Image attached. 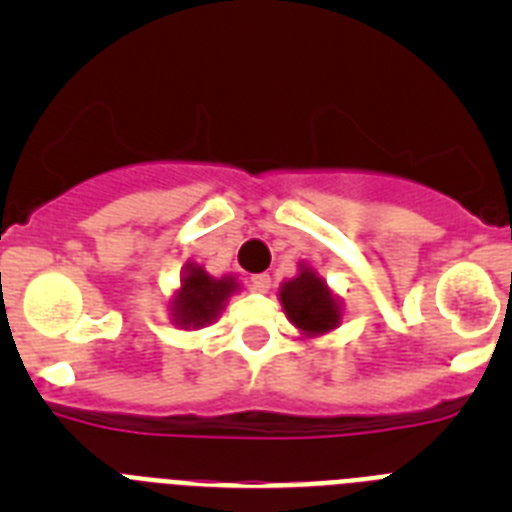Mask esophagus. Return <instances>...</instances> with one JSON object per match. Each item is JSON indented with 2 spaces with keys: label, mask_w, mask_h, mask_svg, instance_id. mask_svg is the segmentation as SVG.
Returning <instances> with one entry per match:
<instances>
[{
  "label": "esophagus",
  "mask_w": 512,
  "mask_h": 512,
  "mask_svg": "<svg viewBox=\"0 0 512 512\" xmlns=\"http://www.w3.org/2000/svg\"><path fill=\"white\" fill-rule=\"evenodd\" d=\"M251 284L256 292H269L271 289V277L269 274H256V277H251Z\"/></svg>",
  "instance_id": "1"
}]
</instances>
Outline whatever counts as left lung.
I'll return each mask as SVG.
<instances>
[{"label":"left lung","instance_id":"left-lung-1","mask_svg":"<svg viewBox=\"0 0 512 512\" xmlns=\"http://www.w3.org/2000/svg\"><path fill=\"white\" fill-rule=\"evenodd\" d=\"M279 302L287 312L289 323L305 338L325 336L341 325V300L333 295V289L325 284L318 271L307 264L297 266V277L287 279L279 287Z\"/></svg>","mask_w":512,"mask_h":512}]
</instances>
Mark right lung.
Instances as JSON below:
<instances>
[{
	"mask_svg": "<svg viewBox=\"0 0 512 512\" xmlns=\"http://www.w3.org/2000/svg\"><path fill=\"white\" fill-rule=\"evenodd\" d=\"M238 289H241V284H238L233 274L210 277L205 266L189 261L182 271L179 289L169 300L171 323L184 330H197L212 325L220 318V312L225 310L228 300Z\"/></svg>",
	"mask_w": 512,
	"mask_h": 512,
	"instance_id": "1",
	"label": "right lung"
}]
</instances>
